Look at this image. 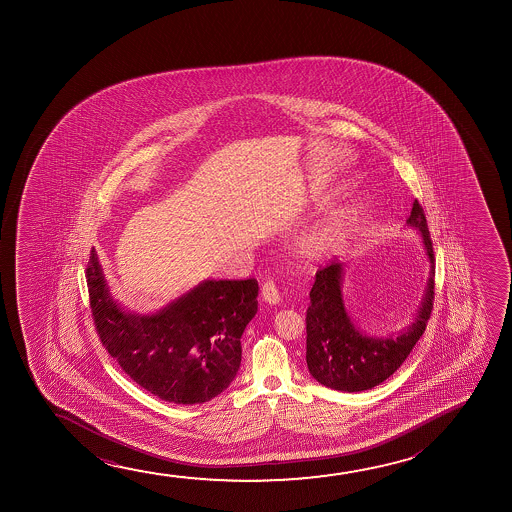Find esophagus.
Masks as SVG:
<instances>
[{"mask_svg": "<svg viewBox=\"0 0 512 512\" xmlns=\"http://www.w3.org/2000/svg\"><path fill=\"white\" fill-rule=\"evenodd\" d=\"M260 295H262V301L269 302V304L280 302V292L273 280L264 281V285L260 288Z\"/></svg>", "mask_w": 512, "mask_h": 512, "instance_id": "obj_1", "label": "esophagus"}]
</instances>
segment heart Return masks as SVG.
Wrapping results in <instances>:
<instances>
[{"mask_svg": "<svg viewBox=\"0 0 512 512\" xmlns=\"http://www.w3.org/2000/svg\"><path fill=\"white\" fill-rule=\"evenodd\" d=\"M348 232L350 227L344 220H334L322 225L302 241V252L308 255L309 259H323L343 245L348 238Z\"/></svg>", "mask_w": 512, "mask_h": 512, "instance_id": "1", "label": "heart"}]
</instances>
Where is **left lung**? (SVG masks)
<instances>
[{"instance_id": "obj_1", "label": "left lung", "mask_w": 512, "mask_h": 512, "mask_svg": "<svg viewBox=\"0 0 512 512\" xmlns=\"http://www.w3.org/2000/svg\"><path fill=\"white\" fill-rule=\"evenodd\" d=\"M407 224L421 232L432 271L418 315L397 336H365L351 322L341 294L343 264L332 260L316 271L306 311V362L318 383L339 392L371 390L404 364L427 329L434 308L435 257L427 217L418 201L413 203Z\"/></svg>"}]
</instances>
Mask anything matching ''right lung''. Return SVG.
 <instances>
[{"mask_svg":"<svg viewBox=\"0 0 512 512\" xmlns=\"http://www.w3.org/2000/svg\"><path fill=\"white\" fill-rule=\"evenodd\" d=\"M85 278L101 343L147 392L192 406L236 378L241 336L257 313V280H206L159 313L141 316L113 301L94 250Z\"/></svg>","mask_w":512,"mask_h":512,"instance_id":"right-lung-1","label":"right lung"}]
</instances>
